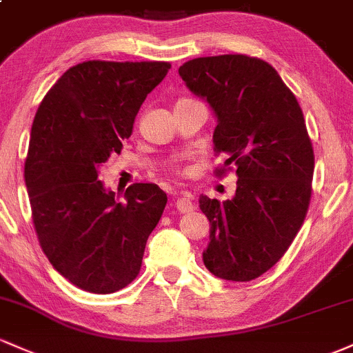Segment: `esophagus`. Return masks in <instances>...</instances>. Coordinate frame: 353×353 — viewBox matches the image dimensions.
Masks as SVG:
<instances>
[{
	"instance_id": "34e87169",
	"label": "esophagus",
	"mask_w": 353,
	"mask_h": 353,
	"mask_svg": "<svg viewBox=\"0 0 353 353\" xmlns=\"http://www.w3.org/2000/svg\"><path fill=\"white\" fill-rule=\"evenodd\" d=\"M176 208L179 212L192 211V209H194V204H192V196L185 191L181 192L179 197H177V201H176Z\"/></svg>"
}]
</instances>
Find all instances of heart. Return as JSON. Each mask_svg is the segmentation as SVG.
<instances>
[{"label":"heart","mask_w":353,"mask_h":353,"mask_svg":"<svg viewBox=\"0 0 353 353\" xmlns=\"http://www.w3.org/2000/svg\"><path fill=\"white\" fill-rule=\"evenodd\" d=\"M172 168H179V162L174 161V162H172Z\"/></svg>","instance_id":"heart-1"}]
</instances>
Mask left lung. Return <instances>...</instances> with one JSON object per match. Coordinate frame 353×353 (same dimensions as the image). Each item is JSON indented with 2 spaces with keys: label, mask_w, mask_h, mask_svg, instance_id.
I'll return each mask as SVG.
<instances>
[{
  "label": "left lung",
  "mask_w": 353,
  "mask_h": 353,
  "mask_svg": "<svg viewBox=\"0 0 353 353\" xmlns=\"http://www.w3.org/2000/svg\"><path fill=\"white\" fill-rule=\"evenodd\" d=\"M181 79L218 119L212 142L236 168L233 199L199 197L211 224L203 261L214 276L251 281L276 265L307 216L315 157L303 112L278 72L246 55L185 61Z\"/></svg>",
  "instance_id": "8db88e82"
}]
</instances>
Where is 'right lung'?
Listing matches in <instances>:
<instances>
[{
	"label": "right lung",
	"instance_id": "add662e5",
	"mask_svg": "<svg viewBox=\"0 0 353 353\" xmlns=\"http://www.w3.org/2000/svg\"><path fill=\"white\" fill-rule=\"evenodd\" d=\"M168 61L90 60L68 68L34 115L25 183L41 250L70 283L107 295L132 283L168 196L157 184L127 188L123 201L99 168L130 137Z\"/></svg>",
	"mask_w": 353,
	"mask_h": 353
}]
</instances>
